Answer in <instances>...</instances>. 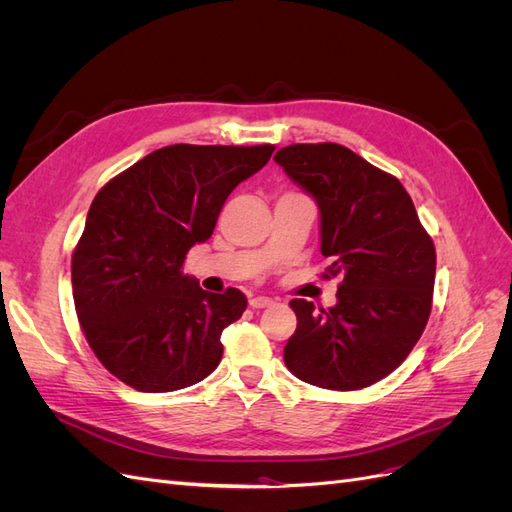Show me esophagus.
I'll return each mask as SVG.
<instances>
[{
	"mask_svg": "<svg viewBox=\"0 0 512 512\" xmlns=\"http://www.w3.org/2000/svg\"><path fill=\"white\" fill-rule=\"evenodd\" d=\"M273 305V299L269 297H256L250 301V307L252 309H265V307H271Z\"/></svg>",
	"mask_w": 512,
	"mask_h": 512,
	"instance_id": "esophagus-1",
	"label": "esophagus"
}]
</instances>
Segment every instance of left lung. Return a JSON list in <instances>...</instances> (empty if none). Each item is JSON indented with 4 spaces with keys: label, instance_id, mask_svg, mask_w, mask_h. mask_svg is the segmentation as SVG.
I'll list each match as a JSON object with an SVG mask.
<instances>
[{
    "label": "left lung",
    "instance_id": "1",
    "mask_svg": "<svg viewBox=\"0 0 512 512\" xmlns=\"http://www.w3.org/2000/svg\"><path fill=\"white\" fill-rule=\"evenodd\" d=\"M286 175L316 198L322 277H339L337 303L292 299L297 331L286 367L329 391H359L395 371L431 314L436 247L397 177L344 145L299 143L275 153Z\"/></svg>",
    "mask_w": 512,
    "mask_h": 512
}]
</instances>
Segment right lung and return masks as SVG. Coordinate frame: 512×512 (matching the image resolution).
Here are the masks:
<instances>
[{"label": "right lung", "mask_w": 512, "mask_h": 512, "mask_svg": "<svg viewBox=\"0 0 512 512\" xmlns=\"http://www.w3.org/2000/svg\"><path fill=\"white\" fill-rule=\"evenodd\" d=\"M273 149L168 145L96 194L72 252L74 307L98 361L132 389L179 391L220 365L222 331L247 299L237 288L203 290L183 262Z\"/></svg>", "instance_id": "obj_1"}]
</instances>
